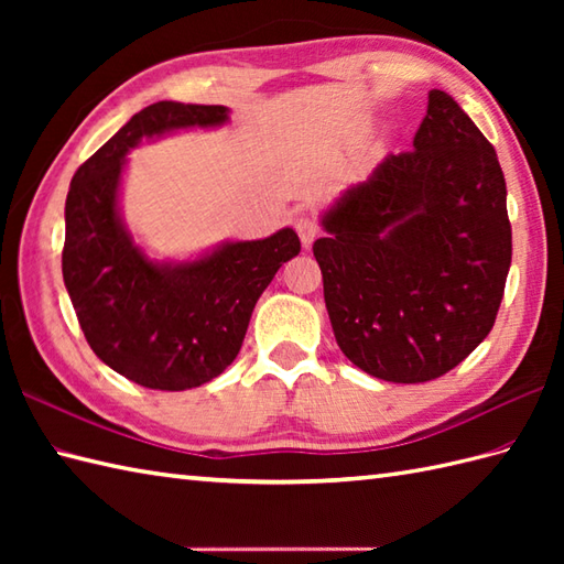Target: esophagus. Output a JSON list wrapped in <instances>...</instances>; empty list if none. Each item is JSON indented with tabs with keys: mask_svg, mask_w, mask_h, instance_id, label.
<instances>
[{
	"mask_svg": "<svg viewBox=\"0 0 564 564\" xmlns=\"http://www.w3.org/2000/svg\"><path fill=\"white\" fill-rule=\"evenodd\" d=\"M295 230H297V237H301L303 247H310L319 235V225L315 223V218H310V215H301V218L295 220Z\"/></svg>",
	"mask_w": 564,
	"mask_h": 564,
	"instance_id": "1",
	"label": "esophagus"
}]
</instances>
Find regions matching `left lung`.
<instances>
[{
	"instance_id": "1",
	"label": "left lung",
	"mask_w": 564,
	"mask_h": 564,
	"mask_svg": "<svg viewBox=\"0 0 564 564\" xmlns=\"http://www.w3.org/2000/svg\"><path fill=\"white\" fill-rule=\"evenodd\" d=\"M319 223L334 339L368 376L441 378L495 327L511 267L507 182L451 94L431 89L414 150L388 154Z\"/></svg>"
}]
</instances>
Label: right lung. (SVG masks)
I'll list each match as a JSON object with an SVG mask.
<instances>
[{
    "label": "right lung",
    "instance_id": "right-lung-1",
    "mask_svg": "<svg viewBox=\"0 0 564 564\" xmlns=\"http://www.w3.org/2000/svg\"><path fill=\"white\" fill-rule=\"evenodd\" d=\"M227 106L158 101L135 113L72 176L63 279L91 351L150 390H188L218 378L242 349L249 317L285 261L293 227L220 242L194 259H152L121 213L126 154L142 140L220 128Z\"/></svg>",
    "mask_w": 564,
    "mask_h": 564
}]
</instances>
